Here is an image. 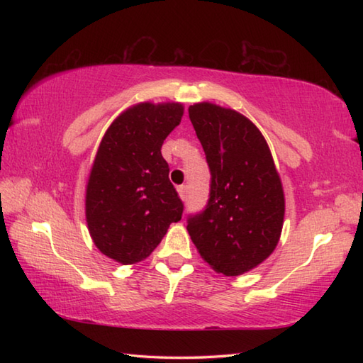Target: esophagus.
Segmentation results:
<instances>
[{"label": "esophagus", "instance_id": "esophagus-1", "mask_svg": "<svg viewBox=\"0 0 363 363\" xmlns=\"http://www.w3.org/2000/svg\"><path fill=\"white\" fill-rule=\"evenodd\" d=\"M177 194H179V196H181V199H186V196H187V186H179L177 187Z\"/></svg>", "mask_w": 363, "mask_h": 363}]
</instances>
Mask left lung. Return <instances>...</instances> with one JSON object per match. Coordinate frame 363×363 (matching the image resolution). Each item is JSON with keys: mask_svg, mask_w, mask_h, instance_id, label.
<instances>
[{"mask_svg": "<svg viewBox=\"0 0 363 363\" xmlns=\"http://www.w3.org/2000/svg\"><path fill=\"white\" fill-rule=\"evenodd\" d=\"M211 169L206 209L189 215L187 230L215 272L238 276L276 248L284 225L281 177L264 135L251 120L212 103L189 107Z\"/></svg>", "mask_w": 363, "mask_h": 363, "instance_id": "1", "label": "left lung"}]
</instances>
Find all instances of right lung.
<instances>
[{"label":"right lung","mask_w":363,"mask_h":363,"mask_svg":"<svg viewBox=\"0 0 363 363\" xmlns=\"http://www.w3.org/2000/svg\"><path fill=\"white\" fill-rule=\"evenodd\" d=\"M179 103L129 107L106 130L86 190V220L96 248L130 265L156 250L184 204L168 179L162 143L179 125Z\"/></svg>","instance_id":"obj_1"}]
</instances>
